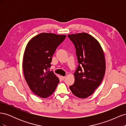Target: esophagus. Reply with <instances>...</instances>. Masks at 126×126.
Masks as SVG:
<instances>
[{
  "label": "esophagus",
  "mask_w": 126,
  "mask_h": 126,
  "mask_svg": "<svg viewBox=\"0 0 126 126\" xmlns=\"http://www.w3.org/2000/svg\"><path fill=\"white\" fill-rule=\"evenodd\" d=\"M61 78H62V79L63 80V79H65L66 77H65V76H61Z\"/></svg>",
  "instance_id": "obj_1"
}]
</instances>
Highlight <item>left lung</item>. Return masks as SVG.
<instances>
[{"label": "left lung", "mask_w": 126, "mask_h": 126, "mask_svg": "<svg viewBox=\"0 0 126 126\" xmlns=\"http://www.w3.org/2000/svg\"><path fill=\"white\" fill-rule=\"evenodd\" d=\"M73 43L79 65L74 73L75 82L69 88L76 97L86 98L100 85L106 70V62L99 43L86 32L68 35Z\"/></svg>", "instance_id": "obj_1"}]
</instances>
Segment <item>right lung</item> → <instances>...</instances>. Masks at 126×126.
I'll use <instances>...</instances> for the list:
<instances>
[{"instance_id": "right-lung-1", "label": "right lung", "mask_w": 126, "mask_h": 126, "mask_svg": "<svg viewBox=\"0 0 126 126\" xmlns=\"http://www.w3.org/2000/svg\"><path fill=\"white\" fill-rule=\"evenodd\" d=\"M66 37L52 33H41L26 46L22 62L24 77L32 92L41 98L54 93L59 82L51 66L52 57L57 47Z\"/></svg>"}]
</instances>
